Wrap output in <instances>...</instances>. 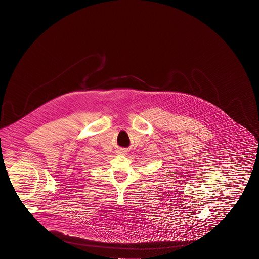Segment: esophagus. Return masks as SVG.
Masks as SVG:
<instances>
[{
  "label": "esophagus",
  "instance_id": "1",
  "mask_svg": "<svg viewBox=\"0 0 259 259\" xmlns=\"http://www.w3.org/2000/svg\"><path fill=\"white\" fill-rule=\"evenodd\" d=\"M121 153H124V151H121Z\"/></svg>",
  "mask_w": 259,
  "mask_h": 259
}]
</instances>
